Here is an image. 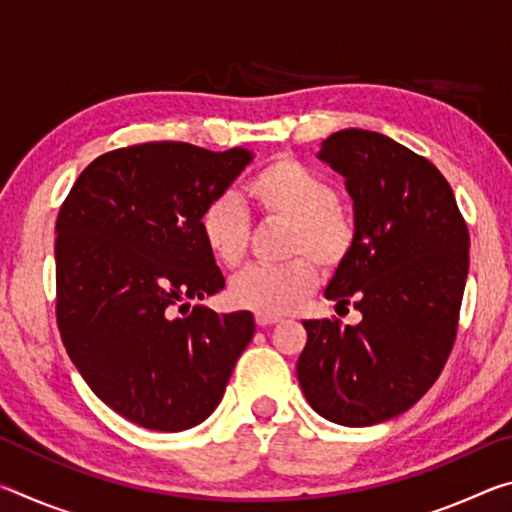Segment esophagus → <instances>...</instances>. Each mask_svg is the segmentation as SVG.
<instances>
[{
  "label": "esophagus",
  "instance_id": "esophagus-1",
  "mask_svg": "<svg viewBox=\"0 0 512 512\" xmlns=\"http://www.w3.org/2000/svg\"><path fill=\"white\" fill-rule=\"evenodd\" d=\"M280 316H271V314H255V323L259 325V327H268V325H275V323H280Z\"/></svg>",
  "mask_w": 512,
  "mask_h": 512
}]
</instances>
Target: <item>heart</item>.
I'll return each instance as SVG.
<instances>
[{
	"instance_id": "1",
	"label": "heart",
	"mask_w": 512,
	"mask_h": 512,
	"mask_svg": "<svg viewBox=\"0 0 512 512\" xmlns=\"http://www.w3.org/2000/svg\"><path fill=\"white\" fill-rule=\"evenodd\" d=\"M244 192L264 221L287 223L284 255L275 266H250L230 282L228 298L239 309L280 316L318 287V266L339 268L357 241V225L339 203L334 185L289 155L266 162ZM201 239L216 262L237 268L248 255L250 221L235 196L221 194L203 207Z\"/></svg>"
}]
</instances>
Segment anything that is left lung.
Instances as JSON below:
<instances>
[{
    "label": "left lung",
    "mask_w": 512,
    "mask_h": 512,
    "mask_svg": "<svg viewBox=\"0 0 512 512\" xmlns=\"http://www.w3.org/2000/svg\"><path fill=\"white\" fill-rule=\"evenodd\" d=\"M318 158L345 178L357 241L325 296L361 311L305 320L298 381L311 409L343 427L391 420L420 400L452 354L470 232L433 164L386 135L345 128Z\"/></svg>",
    "instance_id": "1"
}]
</instances>
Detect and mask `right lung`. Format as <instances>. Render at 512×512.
<instances>
[{"instance_id":"obj_1","label":"right lung","mask_w":512,"mask_h":512,"mask_svg":"<svg viewBox=\"0 0 512 512\" xmlns=\"http://www.w3.org/2000/svg\"><path fill=\"white\" fill-rule=\"evenodd\" d=\"M248 162L244 149L124 146L88 164L60 205V339L92 393L144 429L203 422L255 334L250 311L187 314V300L225 287L198 219Z\"/></svg>"}]
</instances>
